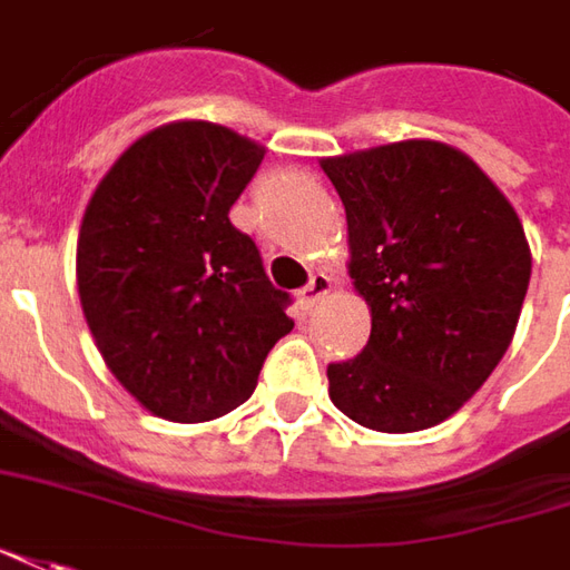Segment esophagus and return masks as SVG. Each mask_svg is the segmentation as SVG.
Listing matches in <instances>:
<instances>
[{
  "label": "esophagus",
  "mask_w": 570,
  "mask_h": 570,
  "mask_svg": "<svg viewBox=\"0 0 570 570\" xmlns=\"http://www.w3.org/2000/svg\"><path fill=\"white\" fill-rule=\"evenodd\" d=\"M328 292H332V278L325 276V273H316V276L309 278L307 285L297 292V304H301V309H313Z\"/></svg>",
  "instance_id": "esophagus-1"
}]
</instances>
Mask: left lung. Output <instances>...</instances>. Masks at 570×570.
Instances as JSON below:
<instances>
[{
  "instance_id": "obj_1",
  "label": "left lung",
  "mask_w": 570,
  "mask_h": 570,
  "mask_svg": "<svg viewBox=\"0 0 570 570\" xmlns=\"http://www.w3.org/2000/svg\"><path fill=\"white\" fill-rule=\"evenodd\" d=\"M347 214L353 288L372 335L328 363V397L356 425H441L488 382L515 335L531 247L515 207L469 155L410 139L323 160Z\"/></svg>"
}]
</instances>
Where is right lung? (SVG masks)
Returning a JSON list of instances; mask_svg holds the SVG:
<instances>
[{
  "label": "right lung",
  "mask_w": 570,
  "mask_h": 570,
  "mask_svg": "<svg viewBox=\"0 0 570 570\" xmlns=\"http://www.w3.org/2000/svg\"><path fill=\"white\" fill-rule=\"evenodd\" d=\"M263 148L207 120L151 129L82 214L77 288L98 353L145 410L210 422L245 403L294 323L229 210Z\"/></svg>",
  "instance_id": "obj_1"
}]
</instances>
